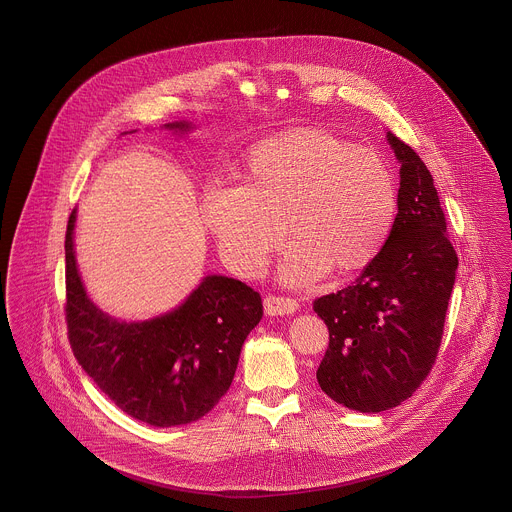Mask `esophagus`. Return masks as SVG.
I'll return each mask as SVG.
<instances>
[{
	"mask_svg": "<svg viewBox=\"0 0 512 512\" xmlns=\"http://www.w3.org/2000/svg\"><path fill=\"white\" fill-rule=\"evenodd\" d=\"M263 307L269 316H283V314H295L299 310V303L287 297H267L263 301Z\"/></svg>",
	"mask_w": 512,
	"mask_h": 512,
	"instance_id": "esophagus-1",
	"label": "esophagus"
}]
</instances>
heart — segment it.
<instances>
[{
    "instance_id": "1",
    "label": "heart",
    "mask_w": 512,
    "mask_h": 512,
    "mask_svg": "<svg viewBox=\"0 0 512 512\" xmlns=\"http://www.w3.org/2000/svg\"><path fill=\"white\" fill-rule=\"evenodd\" d=\"M396 180L372 148L350 146L322 128H297L249 152L247 184H215L205 219L229 265L259 275L287 235V285H307L330 269L366 267L390 237ZM286 225H282V221Z\"/></svg>"
}]
</instances>
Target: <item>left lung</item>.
Segmentation results:
<instances>
[{
	"mask_svg": "<svg viewBox=\"0 0 512 512\" xmlns=\"http://www.w3.org/2000/svg\"><path fill=\"white\" fill-rule=\"evenodd\" d=\"M386 138L400 162L390 237L356 285L314 301L330 332L318 386L362 413L400 406L429 374L459 265L427 166L398 136Z\"/></svg>",
	"mask_w": 512,
	"mask_h": 512,
	"instance_id": "obj_1",
	"label": "left lung"
}]
</instances>
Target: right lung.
<instances>
[{"instance_id": "right-lung-1", "label": "right lung", "mask_w": 512, "mask_h": 512, "mask_svg": "<svg viewBox=\"0 0 512 512\" xmlns=\"http://www.w3.org/2000/svg\"><path fill=\"white\" fill-rule=\"evenodd\" d=\"M164 128L188 134L194 124L180 120ZM75 221L77 209L65 235V312L77 362L138 421L154 427L198 421L229 390L241 346L263 316L261 295L237 279L207 275L182 305L148 320H118L87 295L75 257Z\"/></svg>"}]
</instances>
